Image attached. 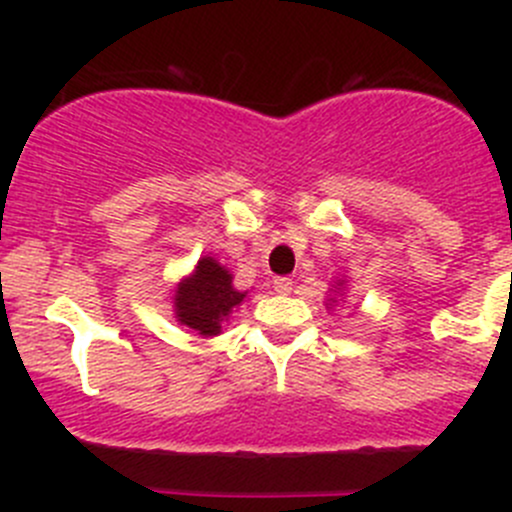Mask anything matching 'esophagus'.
Masks as SVG:
<instances>
[{
    "label": "esophagus",
    "instance_id": "obj_1",
    "mask_svg": "<svg viewBox=\"0 0 512 512\" xmlns=\"http://www.w3.org/2000/svg\"><path fill=\"white\" fill-rule=\"evenodd\" d=\"M275 292H280V294L292 292V280H289V277H277V280H275Z\"/></svg>",
    "mask_w": 512,
    "mask_h": 512
}]
</instances>
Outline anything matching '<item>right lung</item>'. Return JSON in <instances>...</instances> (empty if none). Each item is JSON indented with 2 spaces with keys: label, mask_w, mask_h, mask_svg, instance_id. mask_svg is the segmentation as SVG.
<instances>
[{
  "label": "right lung",
  "mask_w": 512,
  "mask_h": 512,
  "mask_svg": "<svg viewBox=\"0 0 512 512\" xmlns=\"http://www.w3.org/2000/svg\"><path fill=\"white\" fill-rule=\"evenodd\" d=\"M245 297L247 292L232 285L230 270H225L215 257H200L193 275L175 287V319L203 337H218L225 319Z\"/></svg>",
  "instance_id": "right-lung-1"
}]
</instances>
